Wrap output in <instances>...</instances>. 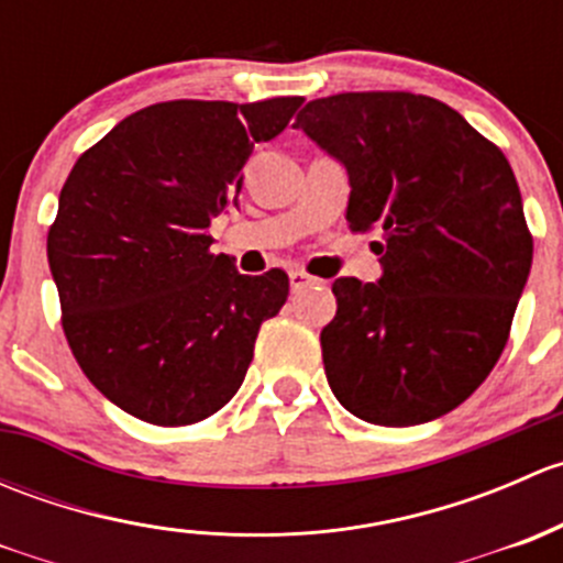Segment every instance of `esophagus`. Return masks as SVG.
<instances>
[{
	"mask_svg": "<svg viewBox=\"0 0 563 563\" xmlns=\"http://www.w3.org/2000/svg\"><path fill=\"white\" fill-rule=\"evenodd\" d=\"M291 291H302V288H308V286H316L318 283V277H313V275H308V272L305 269H291Z\"/></svg>",
	"mask_w": 563,
	"mask_h": 563,
	"instance_id": "1",
	"label": "esophagus"
}]
</instances>
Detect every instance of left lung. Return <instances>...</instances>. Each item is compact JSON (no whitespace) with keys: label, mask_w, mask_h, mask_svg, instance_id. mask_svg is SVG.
Segmentation results:
<instances>
[{"label":"left lung","mask_w":563,"mask_h":563,"mask_svg":"<svg viewBox=\"0 0 563 563\" xmlns=\"http://www.w3.org/2000/svg\"><path fill=\"white\" fill-rule=\"evenodd\" d=\"M294 128L349 172V229L382 236L371 242L382 280L332 286L338 313L321 329L329 387L371 424L444 417L490 376L531 269L512 166L428 95L318 98Z\"/></svg>","instance_id":"1"}]
</instances>
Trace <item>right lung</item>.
Returning a JSON list of instances; mask_svg holds the SVG:
<instances>
[{
  "instance_id": "right-lung-1",
  "label": "right lung",
  "mask_w": 563,
  "mask_h": 563,
  "mask_svg": "<svg viewBox=\"0 0 563 563\" xmlns=\"http://www.w3.org/2000/svg\"><path fill=\"white\" fill-rule=\"evenodd\" d=\"M302 98L168 100L89 146L59 192L48 266L62 329L113 406L161 428L218 413L245 382L255 338L288 299V275H240L209 225L242 187L258 141Z\"/></svg>"
}]
</instances>
